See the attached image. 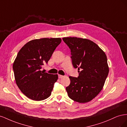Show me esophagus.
Returning <instances> with one entry per match:
<instances>
[{"instance_id":"obj_1","label":"esophagus","mask_w":127,"mask_h":127,"mask_svg":"<svg viewBox=\"0 0 127 127\" xmlns=\"http://www.w3.org/2000/svg\"><path fill=\"white\" fill-rule=\"evenodd\" d=\"M64 77V76H63V75H58V78H63Z\"/></svg>"}]
</instances>
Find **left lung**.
Instances as JSON below:
<instances>
[{
    "label": "left lung",
    "mask_w": 127,
    "mask_h": 127,
    "mask_svg": "<svg viewBox=\"0 0 127 127\" xmlns=\"http://www.w3.org/2000/svg\"><path fill=\"white\" fill-rule=\"evenodd\" d=\"M63 40L70 48L73 66L79 72L77 78L69 77L70 84L66 88L68 96L79 103L90 102L101 91L108 75L106 56L90 40L76 37Z\"/></svg>",
    "instance_id": "8db88e82"
}]
</instances>
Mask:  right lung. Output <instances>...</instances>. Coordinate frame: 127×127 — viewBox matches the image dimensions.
Wrapping results in <instances>:
<instances>
[{
    "mask_svg": "<svg viewBox=\"0 0 127 127\" xmlns=\"http://www.w3.org/2000/svg\"><path fill=\"white\" fill-rule=\"evenodd\" d=\"M61 42L60 38H42L29 41L18 52L13 68L17 86L26 96L34 101H42L51 94L58 78L41 70L48 64L53 52Z\"/></svg>",
    "mask_w": 127,
    "mask_h": 127,
    "instance_id": "obj_1",
    "label": "right lung"
}]
</instances>
